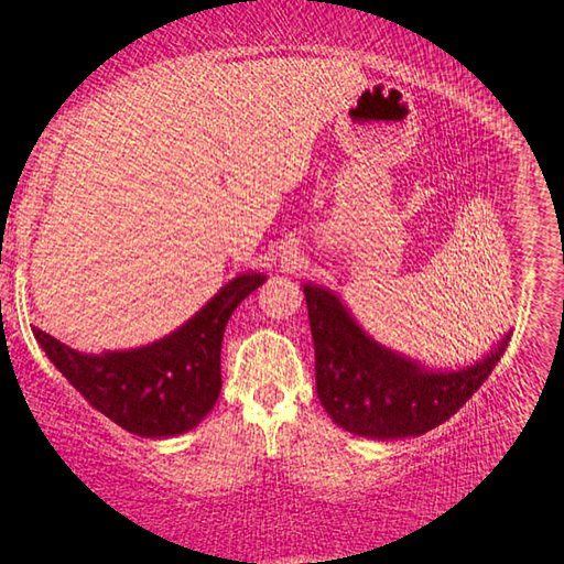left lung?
I'll use <instances>...</instances> for the list:
<instances>
[{
    "label": "left lung",
    "mask_w": 564,
    "mask_h": 564,
    "mask_svg": "<svg viewBox=\"0 0 564 564\" xmlns=\"http://www.w3.org/2000/svg\"><path fill=\"white\" fill-rule=\"evenodd\" d=\"M303 294L315 344L317 398L338 429L371 440L416 437L445 423L485 383L513 334L506 332L470 365L435 369L379 344L334 289L305 282Z\"/></svg>",
    "instance_id": "8db88e82"
}]
</instances>
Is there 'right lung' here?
I'll list each match as a JSON object with an SVG mask.
<instances>
[{
	"instance_id": "obj_1",
	"label": "right lung",
	"mask_w": 564,
	"mask_h": 564,
	"mask_svg": "<svg viewBox=\"0 0 564 564\" xmlns=\"http://www.w3.org/2000/svg\"><path fill=\"white\" fill-rule=\"evenodd\" d=\"M268 278L240 272L178 329L129 350L79 352L32 327L37 344L79 395L139 437L193 431L220 392V344L230 315Z\"/></svg>"
}]
</instances>
